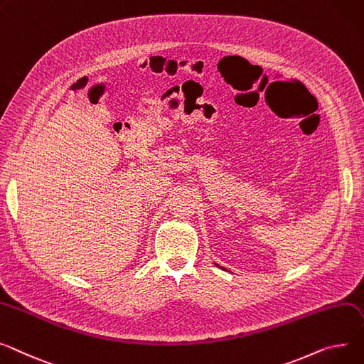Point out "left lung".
I'll use <instances>...</instances> for the list:
<instances>
[{
	"label": "left lung",
	"mask_w": 364,
	"mask_h": 364,
	"mask_svg": "<svg viewBox=\"0 0 364 364\" xmlns=\"http://www.w3.org/2000/svg\"><path fill=\"white\" fill-rule=\"evenodd\" d=\"M216 266H218V264H216Z\"/></svg>",
	"instance_id": "left-lung-1"
}]
</instances>
